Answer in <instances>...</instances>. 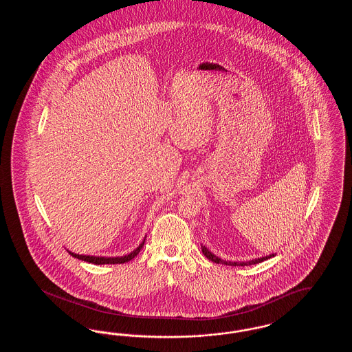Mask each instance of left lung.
<instances>
[{
  "label": "left lung",
  "mask_w": 352,
  "mask_h": 352,
  "mask_svg": "<svg viewBox=\"0 0 352 352\" xmlns=\"http://www.w3.org/2000/svg\"><path fill=\"white\" fill-rule=\"evenodd\" d=\"M201 252H203V254L208 258V260H211L212 263H217V264H224V265H230V267H247V265H253V264H258V263H261V261H264V260H268L272 256H274V254H270V256H265V257H260V258H254V260H251V261H224V260H220L219 257H217L214 253H211V252L208 251L206 247H203L201 245Z\"/></svg>",
  "instance_id": "left-lung-1"
}]
</instances>
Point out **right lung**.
Here are the masks:
<instances>
[{
    "instance_id": "add662e5",
    "label": "right lung",
    "mask_w": 352,
    "mask_h": 352,
    "mask_svg": "<svg viewBox=\"0 0 352 352\" xmlns=\"http://www.w3.org/2000/svg\"><path fill=\"white\" fill-rule=\"evenodd\" d=\"M144 243H145V240H144L133 252H131L129 254L122 256V257H95V256L75 254V253H71V252H68V253H69L72 257H76V258H79V260H82V261H87V263H91V264H96V265H104V264H124V263L131 261L132 258H134V257L140 253L141 248L144 247Z\"/></svg>"
}]
</instances>
